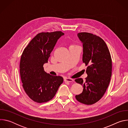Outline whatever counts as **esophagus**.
I'll use <instances>...</instances> for the list:
<instances>
[{
  "label": "esophagus",
  "instance_id": "obj_1",
  "mask_svg": "<svg viewBox=\"0 0 128 128\" xmlns=\"http://www.w3.org/2000/svg\"><path fill=\"white\" fill-rule=\"evenodd\" d=\"M64 81L67 82H74V80H72L71 78H65Z\"/></svg>",
  "mask_w": 128,
  "mask_h": 128
}]
</instances>
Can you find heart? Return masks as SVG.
<instances>
[{
    "label": "heart",
    "instance_id": "1",
    "mask_svg": "<svg viewBox=\"0 0 128 128\" xmlns=\"http://www.w3.org/2000/svg\"><path fill=\"white\" fill-rule=\"evenodd\" d=\"M72 46H74V45H72Z\"/></svg>",
    "mask_w": 128,
    "mask_h": 128
}]
</instances>
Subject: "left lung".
<instances>
[{"label": "left lung", "instance_id": "1", "mask_svg": "<svg viewBox=\"0 0 128 128\" xmlns=\"http://www.w3.org/2000/svg\"><path fill=\"white\" fill-rule=\"evenodd\" d=\"M82 43V62L88 66V76L75 81L83 86L82 92L76 95L80 102L92 105L101 99L109 86L112 72V60L105 42L99 36L88 32L78 34Z\"/></svg>", "mask_w": 128, "mask_h": 128}]
</instances>
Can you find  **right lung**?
<instances>
[{"instance_id": "obj_1", "label": "right lung", "mask_w": 128, "mask_h": 128, "mask_svg": "<svg viewBox=\"0 0 128 128\" xmlns=\"http://www.w3.org/2000/svg\"><path fill=\"white\" fill-rule=\"evenodd\" d=\"M64 34L61 31L40 33L22 54L20 72L22 86L27 95L35 102L52 100L63 82L62 77L47 74L43 66L48 62L58 40Z\"/></svg>"}]
</instances>
